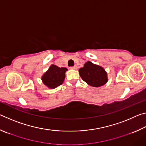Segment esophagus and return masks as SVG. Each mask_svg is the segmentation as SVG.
Returning a JSON list of instances; mask_svg holds the SVG:
<instances>
[{
	"label": "esophagus",
	"instance_id": "obj_1",
	"mask_svg": "<svg viewBox=\"0 0 146 146\" xmlns=\"http://www.w3.org/2000/svg\"><path fill=\"white\" fill-rule=\"evenodd\" d=\"M70 68L71 70H76V69H77V66H72V67H70Z\"/></svg>",
	"mask_w": 146,
	"mask_h": 146
}]
</instances>
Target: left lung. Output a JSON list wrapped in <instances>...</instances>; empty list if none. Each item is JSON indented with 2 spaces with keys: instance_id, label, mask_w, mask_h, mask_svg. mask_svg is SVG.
I'll list each match as a JSON object with an SVG mask.
<instances>
[{
  "instance_id": "left-lung-1",
  "label": "left lung",
  "mask_w": 146,
  "mask_h": 146,
  "mask_svg": "<svg viewBox=\"0 0 146 146\" xmlns=\"http://www.w3.org/2000/svg\"><path fill=\"white\" fill-rule=\"evenodd\" d=\"M79 73L84 81L93 87H100L108 81L107 73L104 69L90 61L79 70Z\"/></svg>"
}]
</instances>
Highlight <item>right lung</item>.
<instances>
[{"mask_svg":"<svg viewBox=\"0 0 146 146\" xmlns=\"http://www.w3.org/2000/svg\"><path fill=\"white\" fill-rule=\"evenodd\" d=\"M66 68H58L55 65H51L48 71L44 73L42 80L43 83L49 88H55L63 83L65 78Z\"/></svg>","mask_w":146,"mask_h":146,"instance_id":"obj_1","label":"right lung"}]
</instances>
